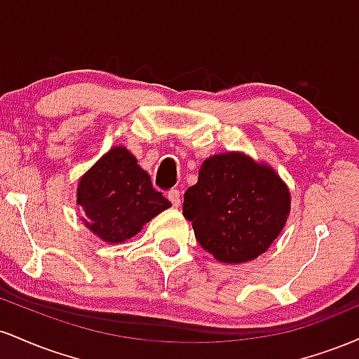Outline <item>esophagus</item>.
Wrapping results in <instances>:
<instances>
[{
    "instance_id": "esophagus-1",
    "label": "esophagus",
    "mask_w": 359,
    "mask_h": 359,
    "mask_svg": "<svg viewBox=\"0 0 359 359\" xmlns=\"http://www.w3.org/2000/svg\"><path fill=\"white\" fill-rule=\"evenodd\" d=\"M168 201H170L174 208H179V205H180V192H179V189H174V191L168 192Z\"/></svg>"
}]
</instances>
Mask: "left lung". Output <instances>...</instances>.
Wrapping results in <instances>:
<instances>
[{
    "mask_svg": "<svg viewBox=\"0 0 359 359\" xmlns=\"http://www.w3.org/2000/svg\"><path fill=\"white\" fill-rule=\"evenodd\" d=\"M290 191L270 165L243 151L209 156L182 212L196 240L217 262L240 265L265 253L290 214Z\"/></svg>",
    "mask_w": 359,
    "mask_h": 359,
    "instance_id": "left-lung-1",
    "label": "left lung"
}]
</instances>
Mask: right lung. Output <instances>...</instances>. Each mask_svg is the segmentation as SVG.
Returning <instances> with one entry per match:
<instances>
[{"label": "right lung", "instance_id": "add662e5", "mask_svg": "<svg viewBox=\"0 0 359 359\" xmlns=\"http://www.w3.org/2000/svg\"><path fill=\"white\" fill-rule=\"evenodd\" d=\"M76 196L86 228L108 245L137 236L148 221L172 208L123 145L106 151L81 177Z\"/></svg>", "mask_w": 359, "mask_h": 359}]
</instances>
